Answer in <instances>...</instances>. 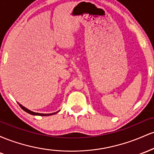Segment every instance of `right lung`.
Wrapping results in <instances>:
<instances>
[{
  "label": "right lung",
  "mask_w": 154,
  "mask_h": 154,
  "mask_svg": "<svg viewBox=\"0 0 154 154\" xmlns=\"http://www.w3.org/2000/svg\"><path fill=\"white\" fill-rule=\"evenodd\" d=\"M18 104L19 105V106H20L22 109L24 110V111H26V113H28V114H32V115H34V116H51V115H54V114H56V113L59 112V111H56V112H54V113H51V114H40V113H36V112H34V111H32L30 110H29L28 109H26L24 106H23L22 104H20L19 103H18Z\"/></svg>",
  "instance_id": "1"
}]
</instances>
